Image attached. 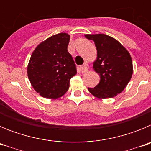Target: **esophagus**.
Masks as SVG:
<instances>
[{
  "label": "esophagus",
  "instance_id": "obj_1",
  "mask_svg": "<svg viewBox=\"0 0 151 151\" xmlns=\"http://www.w3.org/2000/svg\"><path fill=\"white\" fill-rule=\"evenodd\" d=\"M81 71H82V73H86V72L88 71V67L86 64H84L81 66Z\"/></svg>",
  "mask_w": 151,
  "mask_h": 151
}]
</instances>
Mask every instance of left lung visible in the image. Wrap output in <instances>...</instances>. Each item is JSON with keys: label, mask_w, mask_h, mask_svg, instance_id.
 <instances>
[{"label": "left lung", "mask_w": 151, "mask_h": 151, "mask_svg": "<svg viewBox=\"0 0 151 151\" xmlns=\"http://www.w3.org/2000/svg\"><path fill=\"white\" fill-rule=\"evenodd\" d=\"M93 40L97 57L93 68L99 74L100 82L88 88L91 94L98 98H110L124 90L133 73L132 60L129 51L115 38L104 34L85 35Z\"/></svg>", "instance_id": "left-lung-1"}]
</instances>
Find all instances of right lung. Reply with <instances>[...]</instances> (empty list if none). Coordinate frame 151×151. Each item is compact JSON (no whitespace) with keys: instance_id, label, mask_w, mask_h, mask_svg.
Returning <instances> with one entry per match:
<instances>
[{"instance_id":"add662e5","label":"right lung","mask_w":151,"mask_h":151,"mask_svg":"<svg viewBox=\"0 0 151 151\" xmlns=\"http://www.w3.org/2000/svg\"><path fill=\"white\" fill-rule=\"evenodd\" d=\"M70 36L59 33L36 47L28 66V76L35 90L46 98L57 99L69 87L77 73L76 66L67 50Z\"/></svg>"}]
</instances>
